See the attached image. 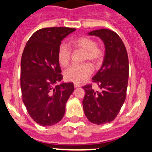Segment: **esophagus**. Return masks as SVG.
<instances>
[{
  "instance_id": "esophagus-1",
  "label": "esophagus",
  "mask_w": 152,
  "mask_h": 152,
  "mask_svg": "<svg viewBox=\"0 0 152 152\" xmlns=\"http://www.w3.org/2000/svg\"><path fill=\"white\" fill-rule=\"evenodd\" d=\"M74 86H75V88H80V84H74Z\"/></svg>"
}]
</instances>
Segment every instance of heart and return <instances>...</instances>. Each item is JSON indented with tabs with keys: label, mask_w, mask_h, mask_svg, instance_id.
I'll return each instance as SVG.
<instances>
[{
	"label": "heart",
	"mask_w": 152,
	"mask_h": 152,
	"mask_svg": "<svg viewBox=\"0 0 152 152\" xmlns=\"http://www.w3.org/2000/svg\"><path fill=\"white\" fill-rule=\"evenodd\" d=\"M75 48L84 52V59L89 60L93 63H96L101 59L103 52L96 45V42L90 37L83 36L75 39L72 42ZM72 52L65 43H61L58 50V61L61 66L66 67L69 64ZM93 68L88 63L80 65H72L64 72L65 80L75 84H81L87 80L92 74Z\"/></svg>",
	"instance_id": "heart-1"
}]
</instances>
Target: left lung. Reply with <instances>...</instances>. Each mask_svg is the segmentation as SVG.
Returning a JSON list of instances; mask_svg holds the SVG:
<instances>
[{
  "label": "left lung",
  "instance_id": "8db88e82",
  "mask_svg": "<svg viewBox=\"0 0 152 152\" xmlns=\"http://www.w3.org/2000/svg\"><path fill=\"white\" fill-rule=\"evenodd\" d=\"M88 34L103 42L105 55L102 66L92 78L101 91H94L91 85L83 87L85 91L83 109L91 123L103 125L113 121L126 100L128 54L120 37L110 29H96Z\"/></svg>",
  "mask_w": 152,
  "mask_h": 152
}]
</instances>
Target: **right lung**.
I'll list each match as a JSON object with an SVG mask.
<instances>
[{"label":"right lung","instance_id":"add662e5","mask_svg":"<svg viewBox=\"0 0 152 152\" xmlns=\"http://www.w3.org/2000/svg\"><path fill=\"white\" fill-rule=\"evenodd\" d=\"M75 30L43 28L33 33L24 48L20 64L23 102L31 118L40 126H52L61 121L75 90L73 83L61 82L63 77L58 50L61 41Z\"/></svg>","mask_w":152,"mask_h":152}]
</instances>
